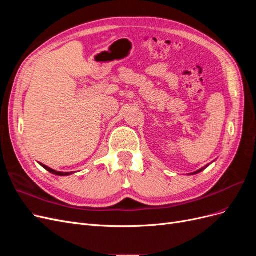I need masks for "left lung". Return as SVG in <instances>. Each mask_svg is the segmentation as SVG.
I'll return each mask as SVG.
<instances>
[{"instance_id": "8db88e82", "label": "left lung", "mask_w": 256, "mask_h": 256, "mask_svg": "<svg viewBox=\"0 0 256 256\" xmlns=\"http://www.w3.org/2000/svg\"><path fill=\"white\" fill-rule=\"evenodd\" d=\"M212 164H207V166H205L204 168H200V170H198V171H196V172H193V173H190V175H194V174H198L200 172H202L203 171V170H205L207 166H210Z\"/></svg>"}]
</instances>
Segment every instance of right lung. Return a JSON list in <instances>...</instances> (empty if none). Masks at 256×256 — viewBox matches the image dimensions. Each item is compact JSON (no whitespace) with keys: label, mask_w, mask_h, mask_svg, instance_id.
Returning <instances> with one entry per match:
<instances>
[{"label":"right lung","mask_w":256,"mask_h":256,"mask_svg":"<svg viewBox=\"0 0 256 256\" xmlns=\"http://www.w3.org/2000/svg\"><path fill=\"white\" fill-rule=\"evenodd\" d=\"M44 168H46L48 172H50V173H52V174H54V175H58V176H69V175H72V174H74V172H58V171H56V170H53V168H49V166H44V164H40ZM76 173V172H74Z\"/></svg>","instance_id":"add662e5"}]
</instances>
